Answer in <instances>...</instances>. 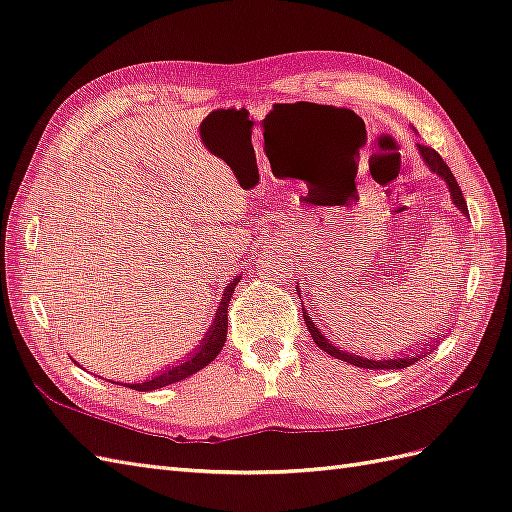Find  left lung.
<instances>
[{"label":"left lung","mask_w":512,"mask_h":512,"mask_svg":"<svg viewBox=\"0 0 512 512\" xmlns=\"http://www.w3.org/2000/svg\"><path fill=\"white\" fill-rule=\"evenodd\" d=\"M419 152H421L423 160H426L428 165H430V169L439 173V176H441L447 184H450V193H452L454 204H456L460 210H463L465 215H469L467 202H465V197H463V191H460V186H458V182H456V178H454V173L450 171V167L445 165V160L439 156V152H436V149H432V147H428V145H419ZM304 321H306V328H308L310 336H313V341L317 343L319 350H323L326 354H330V356H334V358H339V360H345V363H350V365H354V367H363V369H404V367L415 365L419 358L430 354V352L434 350V347H436V345H430L428 350H426V347H421V350H417L415 356L391 358V360H369V358L356 356V354H350V352H343V350H339V347H334V345L330 343V339H326V336H323V334L319 332V328H315V323L310 321L308 313H304ZM436 341H439V339H436ZM436 341H434V343H436Z\"/></svg>","instance_id":"obj_1"}]
</instances>
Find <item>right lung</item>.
Here are the masks:
<instances>
[{
  "label": "right lung",
  "mask_w": 512,
  "mask_h": 512,
  "mask_svg": "<svg viewBox=\"0 0 512 512\" xmlns=\"http://www.w3.org/2000/svg\"><path fill=\"white\" fill-rule=\"evenodd\" d=\"M239 278L241 276H234V280L226 286V293H223V299H221L219 310H217L215 321H213V328L208 330V336L202 341V345H199V350L189 360H184V363L171 367L167 371H162L160 376H154L152 380L139 382V384H128L130 389H134V391H154V389H160V386L180 382L184 378L193 376L195 371L204 369L210 363V360L217 358L223 343H226V334H228V302H230V295L234 291L236 282H239ZM112 384H117V382H112Z\"/></svg>",
  "instance_id": "right-lung-1"
}]
</instances>
